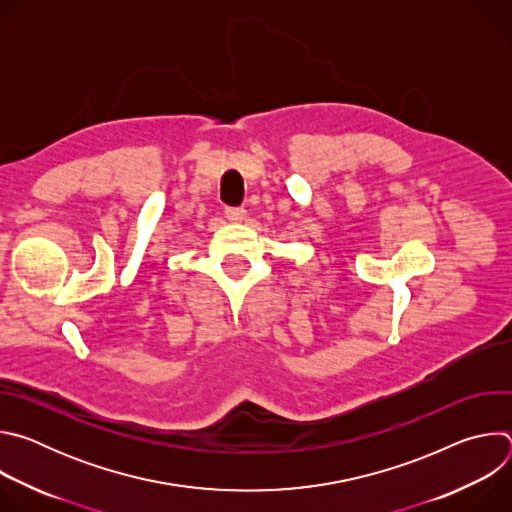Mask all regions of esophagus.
<instances>
[{
  "instance_id": "1",
  "label": "esophagus",
  "mask_w": 512,
  "mask_h": 512,
  "mask_svg": "<svg viewBox=\"0 0 512 512\" xmlns=\"http://www.w3.org/2000/svg\"><path fill=\"white\" fill-rule=\"evenodd\" d=\"M245 214H247V210L243 206H227L225 208V216L229 218V221H233V223L245 221Z\"/></svg>"
}]
</instances>
